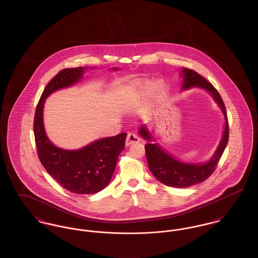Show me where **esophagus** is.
I'll return each mask as SVG.
<instances>
[{"mask_svg": "<svg viewBox=\"0 0 258 258\" xmlns=\"http://www.w3.org/2000/svg\"><path fill=\"white\" fill-rule=\"evenodd\" d=\"M140 141V138L135 135V134H128L126 136V139H125V145L126 146H130L132 144H135V143H138Z\"/></svg>", "mask_w": 258, "mask_h": 258, "instance_id": "obj_1", "label": "esophagus"}]
</instances>
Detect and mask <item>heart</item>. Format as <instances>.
I'll return each mask as SVG.
<instances>
[{"instance_id": "obj_1", "label": "heart", "mask_w": 258, "mask_h": 258, "mask_svg": "<svg viewBox=\"0 0 258 258\" xmlns=\"http://www.w3.org/2000/svg\"><path fill=\"white\" fill-rule=\"evenodd\" d=\"M150 90H152L157 97H163L168 91V84L164 79H157L154 82L146 78L136 79L125 87L124 97L127 98H142Z\"/></svg>"}]
</instances>
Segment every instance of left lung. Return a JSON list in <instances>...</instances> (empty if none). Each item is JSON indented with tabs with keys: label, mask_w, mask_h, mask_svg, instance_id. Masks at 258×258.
<instances>
[{
	"label": "left lung",
	"mask_w": 258,
	"mask_h": 258,
	"mask_svg": "<svg viewBox=\"0 0 258 258\" xmlns=\"http://www.w3.org/2000/svg\"><path fill=\"white\" fill-rule=\"evenodd\" d=\"M180 76L182 77V91L198 88L208 92L223 115V133L221 141L213 156L206 162H184L168 153L159 143H155L156 139L147 124H143L139 128V135L148 141L145 145L146 158L149 169L153 175L162 184L174 187H187L204 182L212 175L227 145L229 130L224 103L214 86L200 74L186 68L181 69Z\"/></svg>",
	"instance_id": "1"
}]
</instances>
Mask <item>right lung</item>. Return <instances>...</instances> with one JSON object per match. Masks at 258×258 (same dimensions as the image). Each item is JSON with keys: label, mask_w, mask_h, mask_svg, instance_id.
Masks as SVG:
<instances>
[{"label": "right lung", "mask_w": 258, "mask_h": 258, "mask_svg": "<svg viewBox=\"0 0 258 258\" xmlns=\"http://www.w3.org/2000/svg\"><path fill=\"white\" fill-rule=\"evenodd\" d=\"M91 68L64 69L45 87L38 101L34 133L41 164L61 186L77 195H93L109 184L120 153L124 149L126 134L99 138L84 147L68 150L55 146L46 135L43 123L45 99L56 91L78 83ZM118 71L119 68H111Z\"/></svg>", "instance_id": "right-lung-1"}]
</instances>
